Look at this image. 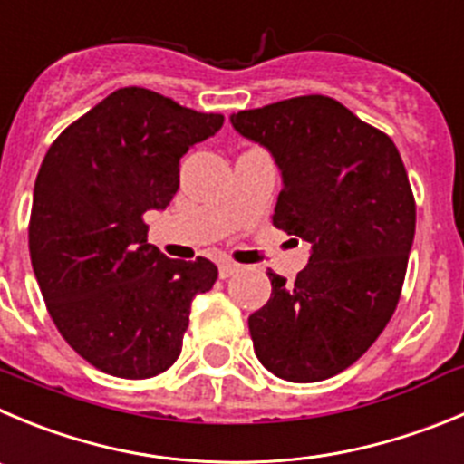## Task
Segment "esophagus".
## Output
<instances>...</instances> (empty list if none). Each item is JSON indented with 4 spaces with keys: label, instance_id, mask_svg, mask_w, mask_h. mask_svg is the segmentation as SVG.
<instances>
[{
    "label": "esophagus",
    "instance_id": "34e87169",
    "mask_svg": "<svg viewBox=\"0 0 464 464\" xmlns=\"http://www.w3.org/2000/svg\"><path fill=\"white\" fill-rule=\"evenodd\" d=\"M237 270H240V266H237V263H233V261L219 263V276H222V279H228V276L236 275Z\"/></svg>",
    "mask_w": 464,
    "mask_h": 464
}]
</instances>
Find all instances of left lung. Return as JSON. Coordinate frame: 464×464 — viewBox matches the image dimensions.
I'll return each instance as SVG.
<instances>
[{
    "label": "left lung",
    "mask_w": 464,
    "mask_h": 464,
    "mask_svg": "<svg viewBox=\"0 0 464 464\" xmlns=\"http://www.w3.org/2000/svg\"><path fill=\"white\" fill-rule=\"evenodd\" d=\"M242 137L281 169L272 224L311 245L293 284L249 315L258 362L288 382H318L375 343L401 297L417 206L396 144L327 95L237 111Z\"/></svg>",
    "instance_id": "8db88e82"
}]
</instances>
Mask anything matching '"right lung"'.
Here are the masks:
<instances>
[{
  "mask_svg": "<svg viewBox=\"0 0 464 464\" xmlns=\"http://www.w3.org/2000/svg\"><path fill=\"white\" fill-rule=\"evenodd\" d=\"M224 123L125 86L68 125L34 185L29 254L66 343L102 373L144 380L179 359L192 300L218 266L173 261L149 242L144 212L164 210L180 158Z\"/></svg>",
  "mask_w": 464,
  "mask_h": 464,
  "instance_id": "obj_1",
  "label": "right lung"
}]
</instances>
